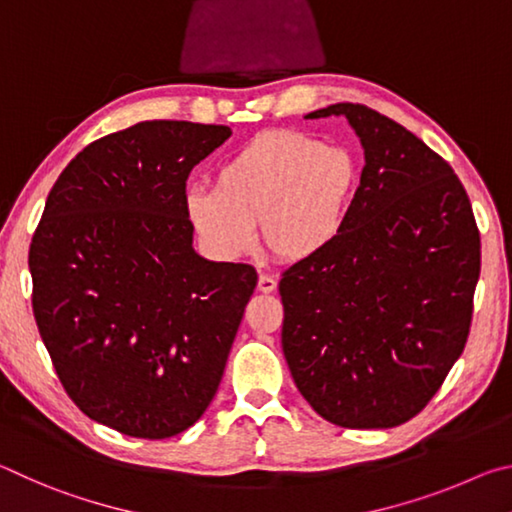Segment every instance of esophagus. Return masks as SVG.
<instances>
[{
    "label": "esophagus",
    "mask_w": 512,
    "mask_h": 512,
    "mask_svg": "<svg viewBox=\"0 0 512 512\" xmlns=\"http://www.w3.org/2000/svg\"><path fill=\"white\" fill-rule=\"evenodd\" d=\"M257 289L262 293H273L277 289V280L273 275L262 273V275H259V280H257Z\"/></svg>",
    "instance_id": "esophagus-1"
}]
</instances>
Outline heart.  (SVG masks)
I'll return each instance as SVG.
<instances>
[{
    "label": "heart",
    "instance_id": "obj_1",
    "mask_svg": "<svg viewBox=\"0 0 512 512\" xmlns=\"http://www.w3.org/2000/svg\"><path fill=\"white\" fill-rule=\"evenodd\" d=\"M359 187V160L296 131H268L230 155L216 187H192L185 212L216 257L237 259L257 244L284 262L311 259L348 223Z\"/></svg>",
    "mask_w": 512,
    "mask_h": 512
}]
</instances>
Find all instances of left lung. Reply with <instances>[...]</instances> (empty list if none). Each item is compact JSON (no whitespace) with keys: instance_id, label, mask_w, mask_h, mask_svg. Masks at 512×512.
<instances>
[{"instance_id":"left-lung-1","label":"left lung","mask_w":512,"mask_h":512,"mask_svg":"<svg viewBox=\"0 0 512 512\" xmlns=\"http://www.w3.org/2000/svg\"><path fill=\"white\" fill-rule=\"evenodd\" d=\"M343 115L366 164L348 223L325 253L282 273V350L298 391L345 429L418 415L467 343L481 239L454 169L361 103Z\"/></svg>"}]
</instances>
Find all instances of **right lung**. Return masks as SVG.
Returning a JSON list of instances; mask_svg holds the SVG:
<instances>
[{
    "instance_id": "right-lung-1",
    "label": "right lung",
    "mask_w": 512,
    "mask_h": 512,
    "mask_svg": "<svg viewBox=\"0 0 512 512\" xmlns=\"http://www.w3.org/2000/svg\"><path fill=\"white\" fill-rule=\"evenodd\" d=\"M228 126L140 121L67 164L31 239L33 316L72 402L133 438H171L221 384L257 287L194 250L189 171Z\"/></svg>"
}]
</instances>
